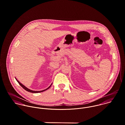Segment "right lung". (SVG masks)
<instances>
[{
  "instance_id": "add662e5",
  "label": "right lung",
  "mask_w": 125,
  "mask_h": 125,
  "mask_svg": "<svg viewBox=\"0 0 125 125\" xmlns=\"http://www.w3.org/2000/svg\"><path fill=\"white\" fill-rule=\"evenodd\" d=\"M16 80L17 81V82L19 83L20 84V85L23 88V89H24L25 90H26V91H28V92H31V93H40V92H42V91H45V90H46L47 89H49L50 87V86H51V85H52V84L47 88H46V89H44V90H42V91H33V90H30V89H28V88H27L26 87H25L24 85H23L22 83H21L19 81H18L17 80V79L16 78Z\"/></svg>"
}]
</instances>
